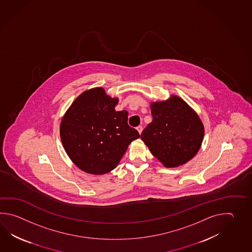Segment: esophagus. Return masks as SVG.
<instances>
[{
  "instance_id": "esophagus-1",
  "label": "esophagus",
  "mask_w": 252,
  "mask_h": 252,
  "mask_svg": "<svg viewBox=\"0 0 252 252\" xmlns=\"http://www.w3.org/2000/svg\"><path fill=\"white\" fill-rule=\"evenodd\" d=\"M142 129H143V128H142V126H141V125H139V126L137 127V130L139 131V134H141V132H142Z\"/></svg>"
}]
</instances>
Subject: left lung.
Listing matches in <instances>:
<instances>
[{"label":"left lung","instance_id":"left-lung-1","mask_svg":"<svg viewBox=\"0 0 252 252\" xmlns=\"http://www.w3.org/2000/svg\"><path fill=\"white\" fill-rule=\"evenodd\" d=\"M153 121L141 133L152 155L166 167L192 159L202 145L204 128L198 115L180 97L151 102Z\"/></svg>","mask_w":252,"mask_h":252}]
</instances>
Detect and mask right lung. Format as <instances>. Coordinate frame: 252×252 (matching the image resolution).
<instances>
[{"label": "right lung", "instance_id": "right-lung-1", "mask_svg": "<svg viewBox=\"0 0 252 252\" xmlns=\"http://www.w3.org/2000/svg\"><path fill=\"white\" fill-rule=\"evenodd\" d=\"M118 101L96 87L81 94L64 113L60 138L81 170L92 175L112 171L128 145L139 138L138 130L128 125V112L115 111Z\"/></svg>", "mask_w": 252, "mask_h": 252}]
</instances>
